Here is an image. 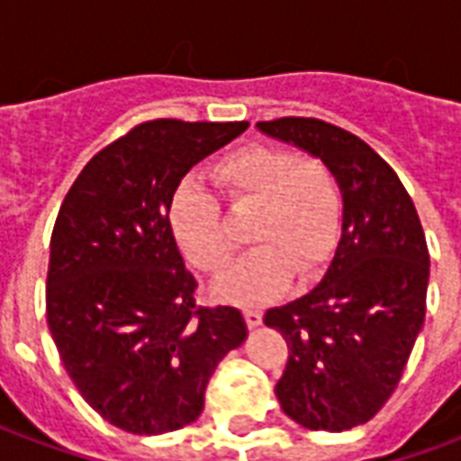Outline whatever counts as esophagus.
Instances as JSON below:
<instances>
[{"label": "esophagus", "mask_w": 461, "mask_h": 461, "mask_svg": "<svg viewBox=\"0 0 461 461\" xmlns=\"http://www.w3.org/2000/svg\"><path fill=\"white\" fill-rule=\"evenodd\" d=\"M244 321L249 329H257L261 326V311L259 309H244Z\"/></svg>", "instance_id": "obj_1"}]
</instances>
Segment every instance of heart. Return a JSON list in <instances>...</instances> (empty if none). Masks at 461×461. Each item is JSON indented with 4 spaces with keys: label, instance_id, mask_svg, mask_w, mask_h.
<instances>
[{
    "label": "heart",
    "instance_id": "b5f03b06",
    "mask_svg": "<svg viewBox=\"0 0 461 461\" xmlns=\"http://www.w3.org/2000/svg\"><path fill=\"white\" fill-rule=\"evenodd\" d=\"M231 210H254L247 240L257 247L227 279L217 296L257 303L296 279H311L339 244L343 194L326 162L299 158L281 145H241L210 165ZM167 224L194 269L220 279L231 267L237 241L227 230L220 202L194 182L172 194Z\"/></svg>",
    "mask_w": 461,
    "mask_h": 461
}]
</instances>
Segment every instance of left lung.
I'll return each instance as SVG.
<instances>
[{
	"instance_id": "1",
	"label": "left lung",
	"mask_w": 461,
	"mask_h": 461,
	"mask_svg": "<svg viewBox=\"0 0 461 461\" xmlns=\"http://www.w3.org/2000/svg\"><path fill=\"white\" fill-rule=\"evenodd\" d=\"M257 128L321 158L343 194L339 249L323 281L264 313L289 346L274 390L281 410L301 427L343 432L395 393L425 323V231L395 170L357 135L294 115Z\"/></svg>"
}]
</instances>
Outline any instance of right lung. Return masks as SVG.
<instances>
[{
  "label": "right lung",
  "mask_w": 461,
  "mask_h": 461,
  "mask_svg": "<svg viewBox=\"0 0 461 461\" xmlns=\"http://www.w3.org/2000/svg\"><path fill=\"white\" fill-rule=\"evenodd\" d=\"M249 122L158 118L86 162L61 202L46 321L66 373L98 415L131 435L190 425L214 367L247 339L231 306H200L167 224L194 162Z\"/></svg>",
  "instance_id": "obj_1"
}]
</instances>
